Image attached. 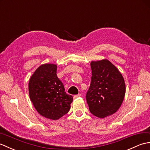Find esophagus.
<instances>
[{"mask_svg":"<svg viewBox=\"0 0 150 150\" xmlns=\"http://www.w3.org/2000/svg\"><path fill=\"white\" fill-rule=\"evenodd\" d=\"M81 96V94H77V95H74V97H73V98H74V99H77V98H80Z\"/></svg>","mask_w":150,"mask_h":150,"instance_id":"34e87169","label":"esophagus"}]
</instances>
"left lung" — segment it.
<instances>
[{
  "instance_id": "obj_1",
  "label": "left lung",
  "mask_w": 150,
  "mask_h": 150,
  "mask_svg": "<svg viewBox=\"0 0 150 150\" xmlns=\"http://www.w3.org/2000/svg\"><path fill=\"white\" fill-rule=\"evenodd\" d=\"M91 83L86 99L92 114L105 118L115 114L124 100L126 85L118 69L106 59L92 61Z\"/></svg>"
}]
</instances>
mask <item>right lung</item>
Segmentation results:
<instances>
[{
	"mask_svg": "<svg viewBox=\"0 0 150 150\" xmlns=\"http://www.w3.org/2000/svg\"><path fill=\"white\" fill-rule=\"evenodd\" d=\"M57 65L42 64L36 69L29 81V95L33 105L43 117L58 120L68 113L73 101L56 75Z\"/></svg>",
	"mask_w": 150,
	"mask_h": 150,
	"instance_id": "1",
	"label": "right lung"
}]
</instances>
